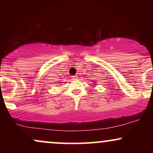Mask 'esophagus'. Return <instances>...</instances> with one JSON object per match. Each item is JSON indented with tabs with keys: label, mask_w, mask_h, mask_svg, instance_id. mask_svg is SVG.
<instances>
[{
	"label": "esophagus",
	"mask_w": 153,
	"mask_h": 153,
	"mask_svg": "<svg viewBox=\"0 0 153 153\" xmlns=\"http://www.w3.org/2000/svg\"><path fill=\"white\" fill-rule=\"evenodd\" d=\"M72 79H73V80H78V76H75H75H73V77H72Z\"/></svg>",
	"instance_id": "esophagus-1"
}]
</instances>
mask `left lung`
I'll return each mask as SVG.
<instances>
[{
    "mask_svg": "<svg viewBox=\"0 0 153 153\" xmlns=\"http://www.w3.org/2000/svg\"><path fill=\"white\" fill-rule=\"evenodd\" d=\"M94 84H95V83H94Z\"/></svg>",
    "mask_w": 153,
    "mask_h": 153,
    "instance_id": "left-lung-1",
    "label": "left lung"
}]
</instances>
